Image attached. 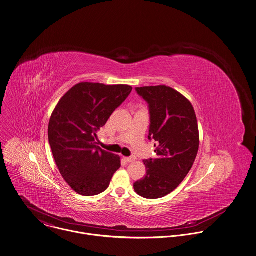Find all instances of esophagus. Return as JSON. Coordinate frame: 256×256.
<instances>
[{
    "label": "esophagus",
    "instance_id": "34e87169",
    "mask_svg": "<svg viewBox=\"0 0 256 256\" xmlns=\"http://www.w3.org/2000/svg\"><path fill=\"white\" fill-rule=\"evenodd\" d=\"M124 161H126L128 163H132L134 161H136V157H124Z\"/></svg>",
    "mask_w": 256,
    "mask_h": 256
}]
</instances>
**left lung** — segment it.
Listing matches in <instances>:
<instances>
[{
    "instance_id": "obj_1",
    "label": "left lung",
    "mask_w": 256,
    "mask_h": 256,
    "mask_svg": "<svg viewBox=\"0 0 256 256\" xmlns=\"http://www.w3.org/2000/svg\"><path fill=\"white\" fill-rule=\"evenodd\" d=\"M148 103L149 140H155V159L144 160L146 174L134 182L136 192L144 198H164L184 180L196 158L199 132L192 103L169 86L136 88Z\"/></svg>"
}]
</instances>
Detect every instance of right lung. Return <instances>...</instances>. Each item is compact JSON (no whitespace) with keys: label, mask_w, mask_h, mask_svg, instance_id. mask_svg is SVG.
Listing matches in <instances>:
<instances>
[{"label":"right lung","mask_w":256,"mask_h":256,"mask_svg":"<svg viewBox=\"0 0 256 256\" xmlns=\"http://www.w3.org/2000/svg\"><path fill=\"white\" fill-rule=\"evenodd\" d=\"M132 87L126 84L80 82L72 87L52 113L48 138L62 176L78 194L105 192L120 158L97 146V132L128 98Z\"/></svg>","instance_id":"1"}]
</instances>
